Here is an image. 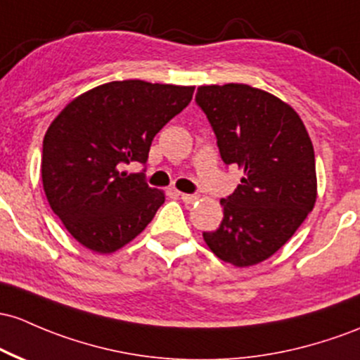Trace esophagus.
<instances>
[{
	"label": "esophagus",
	"mask_w": 360,
	"mask_h": 360,
	"mask_svg": "<svg viewBox=\"0 0 360 360\" xmlns=\"http://www.w3.org/2000/svg\"><path fill=\"white\" fill-rule=\"evenodd\" d=\"M179 196L184 203H195V201L200 198L198 195H188V193H179Z\"/></svg>",
	"instance_id": "1"
}]
</instances>
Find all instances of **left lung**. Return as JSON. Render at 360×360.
<instances>
[{"label": "left lung", "mask_w": 360, "mask_h": 360, "mask_svg": "<svg viewBox=\"0 0 360 360\" xmlns=\"http://www.w3.org/2000/svg\"><path fill=\"white\" fill-rule=\"evenodd\" d=\"M196 102L222 160L244 171L238 189L220 200L222 224L203 239L222 262L252 266L275 255L314 208L313 143L287 102L255 86L201 85Z\"/></svg>", "instance_id": "8db88e82"}]
</instances>
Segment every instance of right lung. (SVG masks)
I'll use <instances>...</instances> for the list:
<instances>
[{
    "label": "right lung",
    "instance_id": "1",
    "mask_svg": "<svg viewBox=\"0 0 360 360\" xmlns=\"http://www.w3.org/2000/svg\"><path fill=\"white\" fill-rule=\"evenodd\" d=\"M195 86L109 82L54 117L42 143V186L66 231L94 252L117 251L152 222L164 191L141 174L153 136L191 102Z\"/></svg>",
    "mask_w": 360,
    "mask_h": 360
}]
</instances>
